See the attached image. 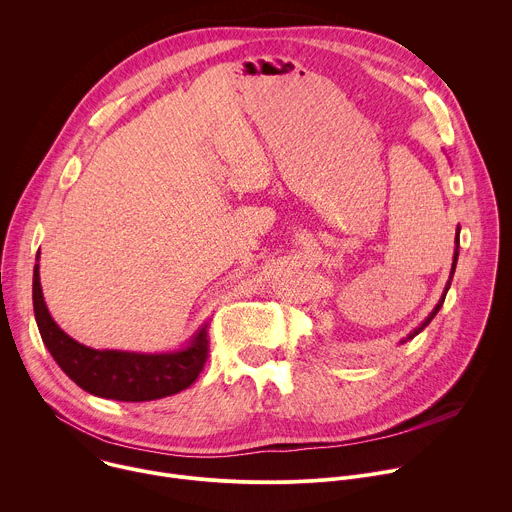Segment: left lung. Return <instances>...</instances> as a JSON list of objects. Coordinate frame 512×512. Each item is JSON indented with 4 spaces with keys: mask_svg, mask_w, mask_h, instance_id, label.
<instances>
[{
    "mask_svg": "<svg viewBox=\"0 0 512 512\" xmlns=\"http://www.w3.org/2000/svg\"><path fill=\"white\" fill-rule=\"evenodd\" d=\"M454 244H456V248H454V260H452V270H450V278H448V282H446V288H444V292H442V296H440V300H438V304L434 306V311L420 323V327H416L410 335H407L405 339H401L399 343H407L410 339H414L416 335H420L430 323H432V319L438 315V311L442 309V304H444V298H446V292L450 290V284H452V278H454V270H456V262H458V254H460V226L456 228V238H454Z\"/></svg>",
    "mask_w": 512,
    "mask_h": 512,
    "instance_id": "1",
    "label": "left lung"
}]
</instances>
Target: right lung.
<instances>
[{
    "instance_id": "obj_1",
    "label": "right lung",
    "mask_w": 512,
    "mask_h": 512,
    "mask_svg": "<svg viewBox=\"0 0 512 512\" xmlns=\"http://www.w3.org/2000/svg\"><path fill=\"white\" fill-rule=\"evenodd\" d=\"M40 252L34 266L32 300L40 337L60 369L84 391L117 401H151L189 387L208 359V325H201L185 347L167 353L92 349L66 335L44 302Z\"/></svg>"
}]
</instances>
